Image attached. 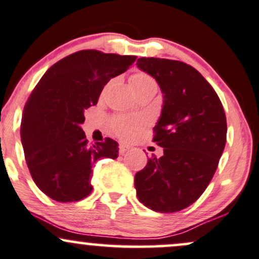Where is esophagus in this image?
<instances>
[{
	"label": "esophagus",
	"mask_w": 259,
	"mask_h": 259,
	"mask_svg": "<svg viewBox=\"0 0 259 259\" xmlns=\"http://www.w3.org/2000/svg\"><path fill=\"white\" fill-rule=\"evenodd\" d=\"M127 150H129V146L127 145H124V144H120V145H119V154L120 155L124 154V152H126Z\"/></svg>",
	"instance_id": "34e87169"
}]
</instances>
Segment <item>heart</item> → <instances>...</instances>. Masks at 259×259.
Returning <instances> with one entry per match:
<instances>
[{
  "label": "heart",
  "instance_id": "b5f03b06",
  "mask_svg": "<svg viewBox=\"0 0 259 259\" xmlns=\"http://www.w3.org/2000/svg\"><path fill=\"white\" fill-rule=\"evenodd\" d=\"M130 87L135 94L141 95L145 93H156L157 83L150 74L146 72H135L130 75ZM109 84L103 91V95L107 92ZM143 125V119L139 116L114 115L109 121L110 130L119 138L126 139L133 134V132L139 129Z\"/></svg>",
  "mask_w": 259,
  "mask_h": 259
}]
</instances>
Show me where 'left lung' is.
<instances>
[{
  "label": "left lung",
  "mask_w": 259,
  "mask_h": 259,
  "mask_svg": "<svg viewBox=\"0 0 259 259\" xmlns=\"http://www.w3.org/2000/svg\"><path fill=\"white\" fill-rule=\"evenodd\" d=\"M138 67L156 79L164 93L154 141L164 155L149 157L135 175L139 201L161 213L195 202L213 178L227 138V121L214 89L190 64L165 58H139Z\"/></svg>",
  "instance_id": "1"
}]
</instances>
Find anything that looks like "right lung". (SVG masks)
<instances>
[{
    "label": "right lung",
    "instance_id": "1",
    "mask_svg": "<svg viewBox=\"0 0 259 259\" xmlns=\"http://www.w3.org/2000/svg\"><path fill=\"white\" fill-rule=\"evenodd\" d=\"M137 56L84 50L64 57L45 73L24 104L21 140L38 189L58 202L91 195L92 167L116 159L118 143L105 138L91 145L80 125L111 78L124 73Z\"/></svg>",
    "mask_w": 259,
    "mask_h": 259
}]
</instances>
